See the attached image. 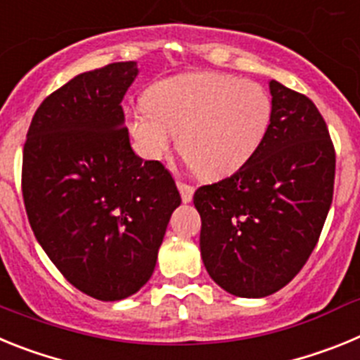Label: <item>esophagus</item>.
Masks as SVG:
<instances>
[{"label": "esophagus", "mask_w": 360, "mask_h": 360, "mask_svg": "<svg viewBox=\"0 0 360 360\" xmlns=\"http://www.w3.org/2000/svg\"><path fill=\"white\" fill-rule=\"evenodd\" d=\"M178 189H180V195H182V200L186 203H189L193 200V195H195V187L189 186V184L178 182Z\"/></svg>", "instance_id": "1"}]
</instances>
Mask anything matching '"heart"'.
<instances>
[{
    "mask_svg": "<svg viewBox=\"0 0 360 360\" xmlns=\"http://www.w3.org/2000/svg\"><path fill=\"white\" fill-rule=\"evenodd\" d=\"M274 103L265 86L221 72L162 79L146 91L144 108L128 113V129L146 157L176 148L198 176L234 173L257 153L272 124Z\"/></svg>",
    "mask_w": 360,
    "mask_h": 360,
    "instance_id": "heart-1",
    "label": "heart"
}]
</instances>
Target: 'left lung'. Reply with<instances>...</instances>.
Here are the masks:
<instances>
[{"label": "left lung", "instance_id": "8db88e82", "mask_svg": "<svg viewBox=\"0 0 360 360\" xmlns=\"http://www.w3.org/2000/svg\"><path fill=\"white\" fill-rule=\"evenodd\" d=\"M270 94L274 115L262 148L193 198L203 265L238 297H265L297 276L333 198L335 149L323 115L281 82L270 81Z\"/></svg>", "mask_w": 360, "mask_h": 360}]
</instances>
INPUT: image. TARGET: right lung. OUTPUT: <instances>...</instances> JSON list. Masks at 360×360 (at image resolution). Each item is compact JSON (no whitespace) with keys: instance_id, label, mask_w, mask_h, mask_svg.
<instances>
[{"instance_id":"add662e5","label":"right lung","mask_w":360,"mask_h":360,"mask_svg":"<svg viewBox=\"0 0 360 360\" xmlns=\"http://www.w3.org/2000/svg\"><path fill=\"white\" fill-rule=\"evenodd\" d=\"M136 73L128 61L73 77L37 108L23 148L32 231L59 272L98 301L144 287L182 202L164 164L129 146L120 103Z\"/></svg>"}]
</instances>
